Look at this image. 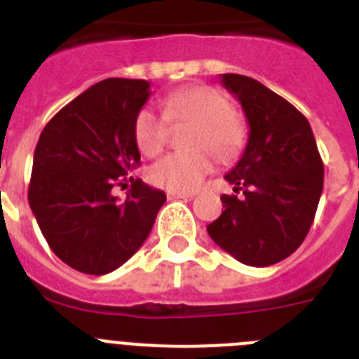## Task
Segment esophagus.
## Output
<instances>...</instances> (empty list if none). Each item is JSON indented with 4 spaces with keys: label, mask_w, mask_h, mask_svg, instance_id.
Masks as SVG:
<instances>
[{
    "label": "esophagus",
    "mask_w": 359,
    "mask_h": 359,
    "mask_svg": "<svg viewBox=\"0 0 359 359\" xmlns=\"http://www.w3.org/2000/svg\"><path fill=\"white\" fill-rule=\"evenodd\" d=\"M194 194H187V192H167V198L169 201H176V199H189Z\"/></svg>",
    "instance_id": "obj_1"
}]
</instances>
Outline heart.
<instances>
[{
	"label": "heart",
	"instance_id": "1",
	"mask_svg": "<svg viewBox=\"0 0 359 359\" xmlns=\"http://www.w3.org/2000/svg\"><path fill=\"white\" fill-rule=\"evenodd\" d=\"M163 115L151 107L138 111L135 140L147 156H156L169 142L171 123H196L190 147L192 152H172L152 165L151 180L169 192H194L214 169V158L231 161L248 142V129L237 115L224 91L214 86H187L161 100Z\"/></svg>",
	"mask_w": 359,
	"mask_h": 359
}]
</instances>
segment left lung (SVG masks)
Here are the masks:
<instances>
[{"instance_id": "obj_1", "label": "left lung", "mask_w": 359, "mask_h": 359, "mask_svg": "<svg viewBox=\"0 0 359 359\" xmlns=\"http://www.w3.org/2000/svg\"><path fill=\"white\" fill-rule=\"evenodd\" d=\"M248 118L244 154L224 176L243 198L221 196L207 226L217 246L248 266H271L304 243L323 190V161L306 116L255 79L224 73Z\"/></svg>"}]
</instances>
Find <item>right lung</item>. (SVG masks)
<instances>
[{
  "mask_svg": "<svg viewBox=\"0 0 359 359\" xmlns=\"http://www.w3.org/2000/svg\"><path fill=\"white\" fill-rule=\"evenodd\" d=\"M149 82L106 79L66 104L37 142L28 203L62 262L88 275H106L140 248L167 196L129 177L118 201L111 190L140 165L135 118L147 102Z\"/></svg>",
  "mask_w": 359,
  "mask_h": 359,
  "instance_id": "1",
  "label": "right lung"
}]
</instances>
